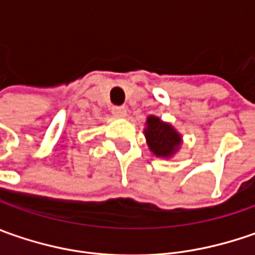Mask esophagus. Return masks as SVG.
I'll use <instances>...</instances> for the list:
<instances>
[{"instance_id":"1","label":"esophagus","mask_w":255,"mask_h":255,"mask_svg":"<svg viewBox=\"0 0 255 255\" xmlns=\"http://www.w3.org/2000/svg\"><path fill=\"white\" fill-rule=\"evenodd\" d=\"M112 113L115 116H118V118H125L128 115V111H126L125 106H113Z\"/></svg>"}]
</instances>
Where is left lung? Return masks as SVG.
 <instances>
[{
    "label": "left lung",
    "instance_id": "1",
    "mask_svg": "<svg viewBox=\"0 0 255 255\" xmlns=\"http://www.w3.org/2000/svg\"><path fill=\"white\" fill-rule=\"evenodd\" d=\"M146 142L156 157L169 159L180 149L181 136L170 123L163 122L160 118L150 115L144 129Z\"/></svg>",
    "mask_w": 255,
    "mask_h": 255
}]
</instances>
